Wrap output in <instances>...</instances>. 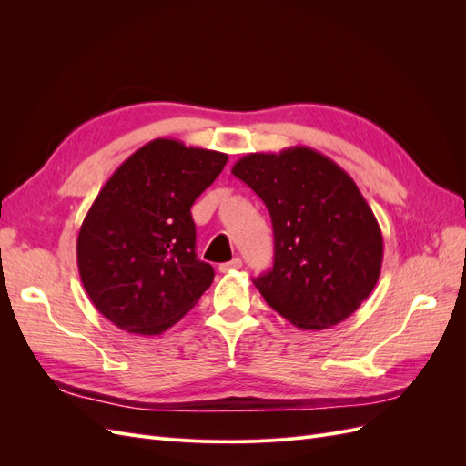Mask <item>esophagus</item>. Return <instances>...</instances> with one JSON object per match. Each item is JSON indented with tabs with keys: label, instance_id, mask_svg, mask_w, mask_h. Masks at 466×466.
Segmentation results:
<instances>
[{
	"label": "esophagus",
	"instance_id": "34e87169",
	"mask_svg": "<svg viewBox=\"0 0 466 466\" xmlns=\"http://www.w3.org/2000/svg\"><path fill=\"white\" fill-rule=\"evenodd\" d=\"M243 266V260L241 258H233V260H229V262H223V264H219V272H231V270H238V268Z\"/></svg>",
	"mask_w": 466,
	"mask_h": 466
}]
</instances>
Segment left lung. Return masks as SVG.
Instances as JSON below:
<instances>
[{
    "label": "left lung",
    "mask_w": 466,
    "mask_h": 466,
    "mask_svg": "<svg viewBox=\"0 0 466 466\" xmlns=\"http://www.w3.org/2000/svg\"><path fill=\"white\" fill-rule=\"evenodd\" d=\"M231 173L272 218L274 266L255 279L266 303L303 330L356 313L379 279L383 235L354 178L305 146L248 153Z\"/></svg>",
    "instance_id": "8db88e82"
}]
</instances>
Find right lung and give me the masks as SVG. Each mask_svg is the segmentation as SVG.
Returning a JSON list of instances; mask_svg holds the SVG:
<instances>
[{"mask_svg":"<svg viewBox=\"0 0 466 466\" xmlns=\"http://www.w3.org/2000/svg\"><path fill=\"white\" fill-rule=\"evenodd\" d=\"M225 163V153L157 137L98 192L77 235V268L96 311L120 330L163 334L211 286L190 208Z\"/></svg>","mask_w":466,"mask_h":466,"instance_id":"right-lung-1","label":"right lung"}]
</instances>
